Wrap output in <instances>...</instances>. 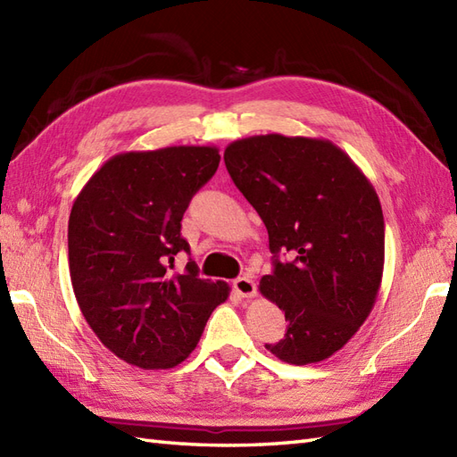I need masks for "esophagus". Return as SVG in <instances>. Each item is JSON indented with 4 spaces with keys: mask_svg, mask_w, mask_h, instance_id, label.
I'll list each match as a JSON object with an SVG mask.
<instances>
[{
    "mask_svg": "<svg viewBox=\"0 0 457 457\" xmlns=\"http://www.w3.org/2000/svg\"><path fill=\"white\" fill-rule=\"evenodd\" d=\"M232 287H235V291L242 296V298H253L255 296V283L252 281V277H238V279H235V283H232Z\"/></svg>",
    "mask_w": 457,
    "mask_h": 457,
    "instance_id": "esophagus-1",
    "label": "esophagus"
}]
</instances>
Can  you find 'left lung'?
<instances>
[{"label": "left lung", "instance_id": "left-lung-1", "mask_svg": "<svg viewBox=\"0 0 457 457\" xmlns=\"http://www.w3.org/2000/svg\"><path fill=\"white\" fill-rule=\"evenodd\" d=\"M227 170L270 235L273 273L260 293L288 321L265 345L288 364L329 359L372 312L384 273V215L374 186L337 145L281 133L232 141ZM294 258L276 260L278 252Z\"/></svg>", "mask_w": 457, "mask_h": 457}]
</instances>
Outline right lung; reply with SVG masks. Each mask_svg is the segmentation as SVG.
I'll list each match as a JSON object with an SVG mask.
<instances>
[{
  "label": "right lung",
  "mask_w": 457,
  "mask_h": 457,
  "mask_svg": "<svg viewBox=\"0 0 457 457\" xmlns=\"http://www.w3.org/2000/svg\"><path fill=\"white\" fill-rule=\"evenodd\" d=\"M220 161L217 147L178 145L114 154L75 197L70 275L81 312L106 349L145 370L174 369L197 347L225 281L166 270L190 252L180 220Z\"/></svg>",
  "instance_id": "add662e5"
}]
</instances>
